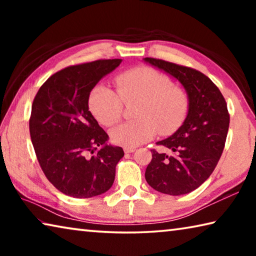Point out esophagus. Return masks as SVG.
Returning <instances> with one entry per match:
<instances>
[{"mask_svg": "<svg viewBox=\"0 0 256 256\" xmlns=\"http://www.w3.org/2000/svg\"><path fill=\"white\" fill-rule=\"evenodd\" d=\"M136 148H126V146H125L124 148V152L125 154H132V152H134V151H136Z\"/></svg>", "mask_w": 256, "mask_h": 256, "instance_id": "1", "label": "esophagus"}]
</instances>
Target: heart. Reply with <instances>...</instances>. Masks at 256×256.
Returning a JSON list of instances; mask_svg holds the SVG:
<instances>
[{
    "label": "heart",
    "instance_id": "b5f03b06",
    "mask_svg": "<svg viewBox=\"0 0 256 256\" xmlns=\"http://www.w3.org/2000/svg\"><path fill=\"white\" fill-rule=\"evenodd\" d=\"M118 92L104 84L94 86L89 108L99 123L112 126L122 118L124 102H138V118L118 125L110 133L115 144L134 148L150 140L157 131L167 134L183 122L188 108V94L170 78L148 66L136 68L116 78Z\"/></svg>",
    "mask_w": 256,
    "mask_h": 256
}]
</instances>
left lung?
<instances>
[{"instance_id": "left-lung-1", "label": "left lung", "mask_w": 256, "mask_h": 256, "mask_svg": "<svg viewBox=\"0 0 256 256\" xmlns=\"http://www.w3.org/2000/svg\"><path fill=\"white\" fill-rule=\"evenodd\" d=\"M144 60L178 80L188 94L185 120L172 136L157 142L162 151L151 150L152 159L146 170L154 190L183 196L204 183L219 162L229 128L227 104L218 86L200 71L162 60Z\"/></svg>"}]
</instances>
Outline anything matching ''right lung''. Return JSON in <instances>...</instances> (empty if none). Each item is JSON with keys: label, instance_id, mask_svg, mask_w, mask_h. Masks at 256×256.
<instances>
[{"label": "right lung", "instance_id": "add662e5", "mask_svg": "<svg viewBox=\"0 0 256 256\" xmlns=\"http://www.w3.org/2000/svg\"><path fill=\"white\" fill-rule=\"evenodd\" d=\"M120 62L99 60L63 68L34 99L29 130L34 152L47 180L66 196H97L114 183L124 151L107 144L88 102L94 86Z\"/></svg>", "mask_w": 256, "mask_h": 256}]
</instances>
